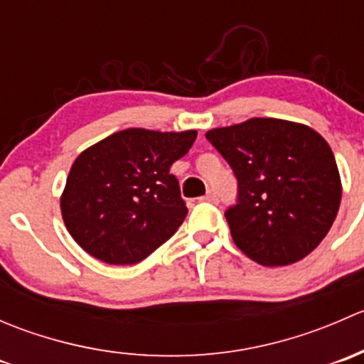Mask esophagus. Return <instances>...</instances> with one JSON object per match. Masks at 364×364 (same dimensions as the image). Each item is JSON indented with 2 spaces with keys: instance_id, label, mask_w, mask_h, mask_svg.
<instances>
[{
  "instance_id": "esophagus-1",
  "label": "esophagus",
  "mask_w": 364,
  "mask_h": 364,
  "mask_svg": "<svg viewBox=\"0 0 364 364\" xmlns=\"http://www.w3.org/2000/svg\"><path fill=\"white\" fill-rule=\"evenodd\" d=\"M203 200H205V203H213V204H216V203H218V197H216V193L208 192V193H205V196L203 197Z\"/></svg>"
}]
</instances>
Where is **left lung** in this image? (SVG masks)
Instances as JSON below:
<instances>
[{"label":"left lung","instance_id":"obj_1","mask_svg":"<svg viewBox=\"0 0 364 364\" xmlns=\"http://www.w3.org/2000/svg\"><path fill=\"white\" fill-rule=\"evenodd\" d=\"M237 178V204L225 211L245 255L262 266L304 259L331 229L341 200L335 155L306 124L277 117L205 132Z\"/></svg>","mask_w":364,"mask_h":364}]
</instances>
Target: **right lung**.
I'll list each match as a JSON object with an SVG mask.
<instances>
[{
	"mask_svg": "<svg viewBox=\"0 0 364 364\" xmlns=\"http://www.w3.org/2000/svg\"><path fill=\"white\" fill-rule=\"evenodd\" d=\"M196 130L127 128L84 149L61 193V216L82 250L107 264H137L185 220L168 168L188 153Z\"/></svg>",
	"mask_w": 364,
	"mask_h": 364,
	"instance_id": "add662e5",
	"label": "right lung"
}]
</instances>
